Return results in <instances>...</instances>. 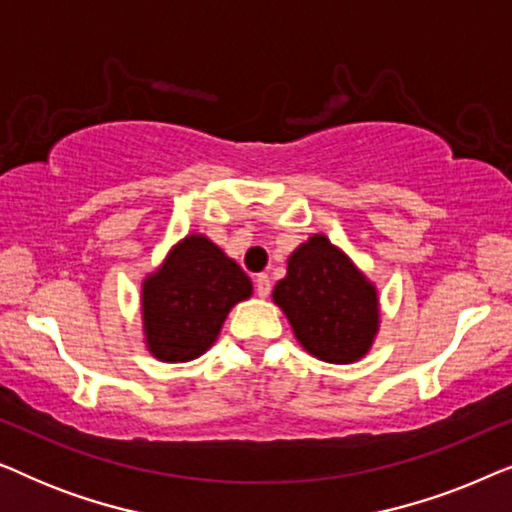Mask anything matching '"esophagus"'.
Masks as SVG:
<instances>
[{
  "label": "esophagus",
  "instance_id": "obj_1",
  "mask_svg": "<svg viewBox=\"0 0 512 512\" xmlns=\"http://www.w3.org/2000/svg\"><path fill=\"white\" fill-rule=\"evenodd\" d=\"M270 289H272L270 277H268V275H258V277H256V293H258V296L268 298V296H270Z\"/></svg>",
  "mask_w": 512,
  "mask_h": 512
}]
</instances>
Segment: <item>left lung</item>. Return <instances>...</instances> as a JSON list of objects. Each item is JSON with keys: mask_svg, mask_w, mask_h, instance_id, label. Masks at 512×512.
<instances>
[{"mask_svg": "<svg viewBox=\"0 0 512 512\" xmlns=\"http://www.w3.org/2000/svg\"><path fill=\"white\" fill-rule=\"evenodd\" d=\"M298 345L326 363H354L380 331L377 286L345 251L314 233L289 256L286 277L272 291Z\"/></svg>", "mask_w": 512, "mask_h": 512, "instance_id": "obj_1", "label": "left lung"}]
</instances>
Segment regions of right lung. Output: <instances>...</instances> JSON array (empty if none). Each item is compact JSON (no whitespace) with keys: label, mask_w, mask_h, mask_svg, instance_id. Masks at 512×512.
Masks as SVG:
<instances>
[{"label":"right lung","mask_w":512,"mask_h":512,"mask_svg":"<svg viewBox=\"0 0 512 512\" xmlns=\"http://www.w3.org/2000/svg\"><path fill=\"white\" fill-rule=\"evenodd\" d=\"M251 293L247 272L207 235L181 237L142 279L146 349L165 363L198 359L219 338L230 310Z\"/></svg>","instance_id":"add662e5"}]
</instances>
